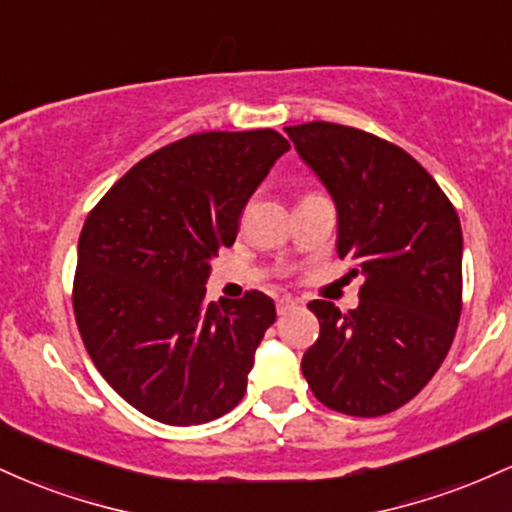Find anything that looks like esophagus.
<instances>
[{
  "label": "esophagus",
  "mask_w": 512,
  "mask_h": 512,
  "mask_svg": "<svg viewBox=\"0 0 512 512\" xmlns=\"http://www.w3.org/2000/svg\"><path fill=\"white\" fill-rule=\"evenodd\" d=\"M298 303H301L298 298H279V301H276V313L286 315L291 308H296Z\"/></svg>",
  "instance_id": "esophagus-1"
}]
</instances>
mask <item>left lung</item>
Instances as JSON below:
<instances>
[{"mask_svg":"<svg viewBox=\"0 0 512 512\" xmlns=\"http://www.w3.org/2000/svg\"><path fill=\"white\" fill-rule=\"evenodd\" d=\"M337 204L342 260L363 274L356 310L310 301L320 337L301 370L325 407L383 416L424 390L448 356L462 313V228L431 173L363 129L284 127Z\"/></svg>","mask_w":512,"mask_h":512,"instance_id":"8db88e82","label":"left lung"}]
</instances>
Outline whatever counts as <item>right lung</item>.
<instances>
[{"label": "right lung", "instance_id": "obj_1", "mask_svg": "<svg viewBox=\"0 0 512 512\" xmlns=\"http://www.w3.org/2000/svg\"><path fill=\"white\" fill-rule=\"evenodd\" d=\"M291 144L274 129L199 132L161 146L88 211L74 272L81 339L125 402L197 426L243 399L274 301L207 303L209 260L231 248L255 187Z\"/></svg>", "mask_w": 512, "mask_h": 512}]
</instances>
